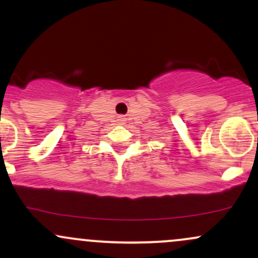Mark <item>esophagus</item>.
<instances>
[{"instance_id":"1","label":"esophagus","mask_w":258,"mask_h":258,"mask_svg":"<svg viewBox=\"0 0 258 258\" xmlns=\"http://www.w3.org/2000/svg\"><path fill=\"white\" fill-rule=\"evenodd\" d=\"M120 121H125V120H123L122 116H120Z\"/></svg>"}]
</instances>
